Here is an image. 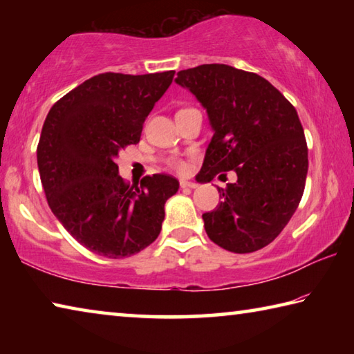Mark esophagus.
Wrapping results in <instances>:
<instances>
[{
  "label": "esophagus",
  "mask_w": 354,
  "mask_h": 354,
  "mask_svg": "<svg viewBox=\"0 0 354 354\" xmlns=\"http://www.w3.org/2000/svg\"><path fill=\"white\" fill-rule=\"evenodd\" d=\"M179 185H181V189H196L198 187V184L190 183V181H179Z\"/></svg>",
  "instance_id": "1"
}]
</instances>
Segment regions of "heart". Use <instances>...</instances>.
<instances>
[{"mask_svg": "<svg viewBox=\"0 0 354 354\" xmlns=\"http://www.w3.org/2000/svg\"><path fill=\"white\" fill-rule=\"evenodd\" d=\"M169 165H170V169L176 170V171H185V169H187V164H185L183 159H171Z\"/></svg>", "mask_w": 354, "mask_h": 354, "instance_id": "heart-1", "label": "heart"}]
</instances>
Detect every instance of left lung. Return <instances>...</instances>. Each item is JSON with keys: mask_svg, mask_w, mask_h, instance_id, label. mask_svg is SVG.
Segmentation results:
<instances>
[{"mask_svg": "<svg viewBox=\"0 0 354 354\" xmlns=\"http://www.w3.org/2000/svg\"><path fill=\"white\" fill-rule=\"evenodd\" d=\"M176 82L206 107L214 129L201 181L237 173L236 183L218 187L220 205L203 214L209 239L232 253L267 247L306 184L308 145L295 107L262 76L225 64L181 70Z\"/></svg>", "mask_w": 354, "mask_h": 354, "instance_id": "obj_1", "label": "left lung"}]
</instances>
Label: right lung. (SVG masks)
<instances>
[{"label":"right lung","mask_w":354,"mask_h":354,"mask_svg":"<svg viewBox=\"0 0 354 354\" xmlns=\"http://www.w3.org/2000/svg\"><path fill=\"white\" fill-rule=\"evenodd\" d=\"M175 71L101 73L56 101L37 145L48 205L77 242L120 259L158 239L165 201L179 187L165 173L129 185L118 175V153L140 140L143 122Z\"/></svg>","instance_id":"1"}]
</instances>
